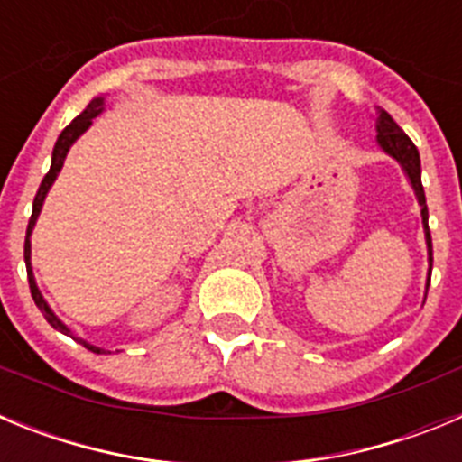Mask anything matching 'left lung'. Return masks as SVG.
I'll list each match as a JSON object with an SVG mask.
<instances>
[{"label": "left lung", "mask_w": 462, "mask_h": 462, "mask_svg": "<svg viewBox=\"0 0 462 462\" xmlns=\"http://www.w3.org/2000/svg\"><path fill=\"white\" fill-rule=\"evenodd\" d=\"M377 143L383 152L393 157L402 171L407 173L411 182V189H414L416 199H419V206H421V219H423V231H426V245H428V284H430V273H432V238L430 228H428V206H426V194H423L421 185V157H419V150H416L414 143L410 141L402 129L393 122V117L386 113L383 108H377Z\"/></svg>", "instance_id": "left-lung-1"}]
</instances>
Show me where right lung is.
<instances>
[{
    "label": "right lung",
    "mask_w": 462,
    "mask_h": 462,
    "mask_svg": "<svg viewBox=\"0 0 462 462\" xmlns=\"http://www.w3.org/2000/svg\"><path fill=\"white\" fill-rule=\"evenodd\" d=\"M104 106H106L104 97H97V99H92L88 104V108H85L83 113H80V116L76 117V120H73L71 125H69L62 134H60V138H57V143H55V148H52L51 171H48L46 178L41 180L39 191H36V196H34V206H32V217H30V224H27V236H24V263H27V277H30L32 298H34L36 308H39L41 312H43V317H46L48 324H51L55 330H60V333H64V336H71V330H69L67 326L62 324V321L57 319V314L52 312L51 308H48V303H46V300H43V296H41L39 287H36L34 273H32V243H30V236H32V228H34L36 219H39L41 206H43V201H46L48 189H51L52 182H55L57 173L62 171L64 159H67L69 148H71L73 143H76V138H79L80 134L88 132L94 117L99 116L101 110H104ZM76 340H79V337H76ZM79 342L85 346V349H89V352H94V354H110V352H106V349H101V346H94V345H89V342H85V340H79Z\"/></svg>",
    "instance_id": "1"
}]
</instances>
